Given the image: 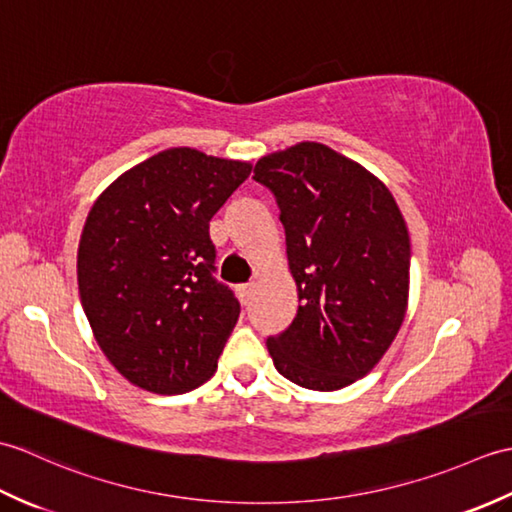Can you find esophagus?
I'll return each mask as SVG.
<instances>
[{
  "mask_svg": "<svg viewBox=\"0 0 512 512\" xmlns=\"http://www.w3.org/2000/svg\"><path fill=\"white\" fill-rule=\"evenodd\" d=\"M239 297H242V303H244V306H248V303L253 301V297H255V284H244V286H239Z\"/></svg>",
  "mask_w": 512,
  "mask_h": 512,
  "instance_id": "esophagus-1",
  "label": "esophagus"
}]
</instances>
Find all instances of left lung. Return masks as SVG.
Returning a JSON list of instances; mask_svg holds the SVG:
<instances>
[{"mask_svg": "<svg viewBox=\"0 0 512 512\" xmlns=\"http://www.w3.org/2000/svg\"><path fill=\"white\" fill-rule=\"evenodd\" d=\"M255 182L275 195L299 308L268 336L281 376L334 391L372 372L405 319L411 248L378 178L321 143L264 156Z\"/></svg>", "mask_w": 512, "mask_h": 512, "instance_id": "8db88e82", "label": "left lung"}]
</instances>
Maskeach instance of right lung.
<instances>
[{"label": "right lung", "mask_w": 512, "mask_h": 512, "mask_svg": "<svg viewBox=\"0 0 512 512\" xmlns=\"http://www.w3.org/2000/svg\"><path fill=\"white\" fill-rule=\"evenodd\" d=\"M250 169L176 147L94 202L76 259L79 295L96 343L129 383L171 396L213 376L239 301L213 277L209 222Z\"/></svg>", "instance_id": "right-lung-1"}]
</instances>
